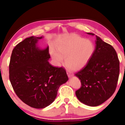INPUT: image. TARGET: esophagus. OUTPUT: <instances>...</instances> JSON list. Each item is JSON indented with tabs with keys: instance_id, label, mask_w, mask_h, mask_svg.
Segmentation results:
<instances>
[{
	"instance_id": "esophagus-1",
	"label": "esophagus",
	"mask_w": 125,
	"mask_h": 125,
	"mask_svg": "<svg viewBox=\"0 0 125 125\" xmlns=\"http://www.w3.org/2000/svg\"><path fill=\"white\" fill-rule=\"evenodd\" d=\"M67 75H68V76L69 78H71L72 77L73 75L72 74H71V73L68 72H67Z\"/></svg>"
}]
</instances>
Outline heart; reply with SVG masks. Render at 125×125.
<instances>
[{
  "instance_id": "1",
  "label": "heart",
  "mask_w": 125,
  "mask_h": 125,
  "mask_svg": "<svg viewBox=\"0 0 125 125\" xmlns=\"http://www.w3.org/2000/svg\"><path fill=\"white\" fill-rule=\"evenodd\" d=\"M58 52L54 50L51 55L57 64L65 58L67 67L73 71H79L87 64L95 51V46L90 40L78 36L67 37L56 45Z\"/></svg>"
}]
</instances>
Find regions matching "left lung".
<instances>
[{
  "mask_svg": "<svg viewBox=\"0 0 125 125\" xmlns=\"http://www.w3.org/2000/svg\"><path fill=\"white\" fill-rule=\"evenodd\" d=\"M95 43L94 52L87 64L75 74L82 84L75 92L76 96L80 102L90 106L100 105L113 95L120 73V62L113 46L98 36Z\"/></svg>",
  "mask_w": 125,
  "mask_h": 125,
  "instance_id": "left-lung-1",
  "label": "left lung"
}]
</instances>
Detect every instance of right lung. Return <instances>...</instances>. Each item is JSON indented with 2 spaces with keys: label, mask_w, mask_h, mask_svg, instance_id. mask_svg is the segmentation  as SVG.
Segmentation results:
<instances>
[{
  "label": "right lung",
  "mask_w": 125,
  "mask_h": 125,
  "mask_svg": "<svg viewBox=\"0 0 125 125\" xmlns=\"http://www.w3.org/2000/svg\"><path fill=\"white\" fill-rule=\"evenodd\" d=\"M42 38L31 36L19 43L9 63V79L15 93L36 109L45 108L53 102L58 88L68 80L64 68L50 64L48 47L44 50L37 47Z\"/></svg>",
  "instance_id": "1"
}]
</instances>
